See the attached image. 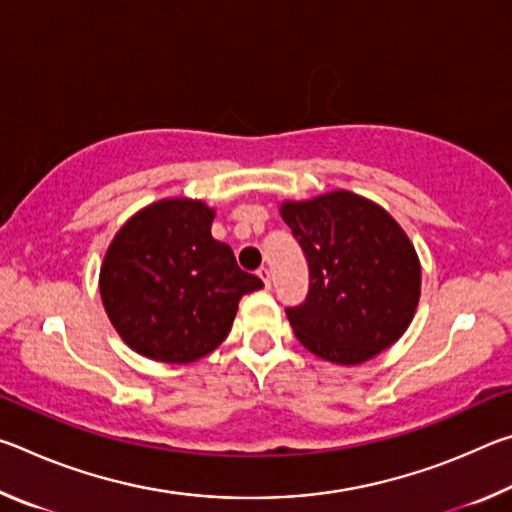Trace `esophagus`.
Listing matches in <instances>:
<instances>
[{
	"mask_svg": "<svg viewBox=\"0 0 512 512\" xmlns=\"http://www.w3.org/2000/svg\"><path fill=\"white\" fill-rule=\"evenodd\" d=\"M259 277H262V282H264V287L266 289H271V271H268V268L266 266H262V268H259Z\"/></svg>",
	"mask_w": 512,
	"mask_h": 512,
	"instance_id": "obj_1",
	"label": "esophagus"
}]
</instances>
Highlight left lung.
<instances>
[{
	"mask_svg": "<svg viewBox=\"0 0 512 512\" xmlns=\"http://www.w3.org/2000/svg\"><path fill=\"white\" fill-rule=\"evenodd\" d=\"M309 264V293L287 307L298 341L316 357L359 366L400 339L420 300V259L391 214L336 189L282 203Z\"/></svg>",
	"mask_w": 512,
	"mask_h": 512,
	"instance_id": "1",
	"label": "left lung"
}]
</instances>
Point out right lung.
<instances>
[{
  "mask_svg": "<svg viewBox=\"0 0 512 512\" xmlns=\"http://www.w3.org/2000/svg\"><path fill=\"white\" fill-rule=\"evenodd\" d=\"M214 210L164 198L133 214L112 239L99 291L128 348L162 363H192L228 336L239 300L262 289L228 244L212 237Z\"/></svg>",
  "mask_w": 512,
  "mask_h": 512,
  "instance_id": "right-lung-1",
  "label": "right lung"
}]
</instances>
